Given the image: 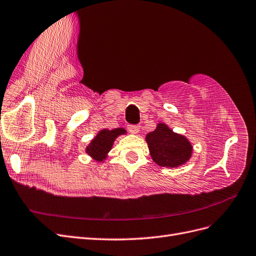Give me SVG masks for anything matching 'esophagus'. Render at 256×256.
Wrapping results in <instances>:
<instances>
[{"label":"esophagus","instance_id":"1","mask_svg":"<svg viewBox=\"0 0 256 256\" xmlns=\"http://www.w3.org/2000/svg\"><path fill=\"white\" fill-rule=\"evenodd\" d=\"M128 130H129L130 134H138L140 132V127L136 126V125H129Z\"/></svg>","mask_w":256,"mask_h":256}]
</instances>
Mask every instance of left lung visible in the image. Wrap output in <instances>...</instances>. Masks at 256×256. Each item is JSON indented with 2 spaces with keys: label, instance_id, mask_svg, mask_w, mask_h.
Listing matches in <instances>:
<instances>
[{
  "label": "left lung",
  "instance_id": "left-lung-1",
  "mask_svg": "<svg viewBox=\"0 0 256 256\" xmlns=\"http://www.w3.org/2000/svg\"><path fill=\"white\" fill-rule=\"evenodd\" d=\"M145 140L152 160L158 166L179 167L186 163L192 154L190 140L184 136L176 134L164 122H158Z\"/></svg>",
  "mask_w": 256,
  "mask_h": 256
}]
</instances>
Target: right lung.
<instances>
[{"label": "right lung", "instance_id": "obj_1", "mask_svg": "<svg viewBox=\"0 0 256 256\" xmlns=\"http://www.w3.org/2000/svg\"><path fill=\"white\" fill-rule=\"evenodd\" d=\"M124 128L116 129H102L96 136L91 140V143L86 146V152L89 154L93 160L98 162H104L108 156L109 152L113 146L114 140L122 134H126Z\"/></svg>", "mask_w": 256, "mask_h": 256}]
</instances>
